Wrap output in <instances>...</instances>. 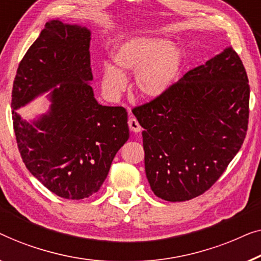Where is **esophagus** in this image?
Masks as SVG:
<instances>
[{
	"instance_id": "esophagus-1",
	"label": "esophagus",
	"mask_w": 261,
	"mask_h": 261,
	"mask_svg": "<svg viewBox=\"0 0 261 261\" xmlns=\"http://www.w3.org/2000/svg\"><path fill=\"white\" fill-rule=\"evenodd\" d=\"M127 124H129V127L130 130L132 132H135V134H137V132H139L142 130V126L139 125L138 120L135 118V117H130L129 118V122H127Z\"/></svg>"
}]
</instances>
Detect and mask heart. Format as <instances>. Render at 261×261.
Segmentation results:
<instances>
[{
  "instance_id": "heart-1",
  "label": "heart",
  "mask_w": 261,
  "mask_h": 261,
  "mask_svg": "<svg viewBox=\"0 0 261 261\" xmlns=\"http://www.w3.org/2000/svg\"><path fill=\"white\" fill-rule=\"evenodd\" d=\"M116 67L105 64L101 86L110 97H116L125 89L123 73H135V87L142 98L153 100L162 98L177 82L183 65L181 49L166 39L135 36L119 43L113 49Z\"/></svg>"
}]
</instances>
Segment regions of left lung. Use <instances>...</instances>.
I'll use <instances>...</instances> for the list:
<instances>
[{
	"mask_svg": "<svg viewBox=\"0 0 261 261\" xmlns=\"http://www.w3.org/2000/svg\"><path fill=\"white\" fill-rule=\"evenodd\" d=\"M248 106L246 69L228 47L187 72L162 98L132 110L144 129L145 174L153 194L182 202L207 192L244 143Z\"/></svg>",
	"mask_w": 261,
	"mask_h": 261,
	"instance_id": "obj_1",
	"label": "left lung"
}]
</instances>
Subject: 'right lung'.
Wrapping results in <instances>:
<instances>
[{
	"instance_id": "obj_1",
	"label": "right lung",
	"mask_w": 261,
	"mask_h": 261,
	"mask_svg": "<svg viewBox=\"0 0 261 261\" xmlns=\"http://www.w3.org/2000/svg\"><path fill=\"white\" fill-rule=\"evenodd\" d=\"M90 41L86 27L50 20L21 60L13 85L22 161L47 189L68 200L97 193L129 139L126 110L95 100L89 84ZM49 89L48 113L31 123L17 115V108Z\"/></svg>"
}]
</instances>
